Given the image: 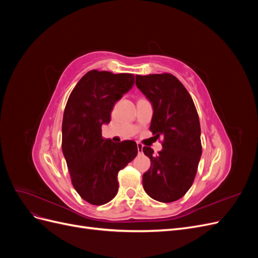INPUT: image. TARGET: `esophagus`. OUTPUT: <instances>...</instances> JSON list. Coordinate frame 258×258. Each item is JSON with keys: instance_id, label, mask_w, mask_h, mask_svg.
<instances>
[{"instance_id": "34e87169", "label": "esophagus", "mask_w": 258, "mask_h": 258, "mask_svg": "<svg viewBox=\"0 0 258 258\" xmlns=\"http://www.w3.org/2000/svg\"><path fill=\"white\" fill-rule=\"evenodd\" d=\"M137 146H138V152H139V154H141L142 151H143V145H142L141 143H138Z\"/></svg>"}]
</instances>
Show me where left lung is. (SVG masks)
I'll list each match as a JSON object with an SVG mask.
<instances>
[{
    "instance_id": "left-lung-1",
    "label": "left lung",
    "mask_w": 258,
    "mask_h": 258,
    "mask_svg": "<svg viewBox=\"0 0 258 258\" xmlns=\"http://www.w3.org/2000/svg\"><path fill=\"white\" fill-rule=\"evenodd\" d=\"M136 85L153 105L151 131L163 138L162 150L155 157L151 147H143L151 159V168L143 174L144 190L157 201L173 202L190 188L201 157L196 106L172 74L136 75Z\"/></svg>"
}]
</instances>
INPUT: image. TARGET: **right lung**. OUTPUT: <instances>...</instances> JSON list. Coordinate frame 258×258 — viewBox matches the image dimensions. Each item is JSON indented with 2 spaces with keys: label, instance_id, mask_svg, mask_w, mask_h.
Listing matches in <instances>:
<instances>
[{
  "label": "right lung",
  "instance_id": "right-lung-1",
  "mask_svg": "<svg viewBox=\"0 0 258 258\" xmlns=\"http://www.w3.org/2000/svg\"><path fill=\"white\" fill-rule=\"evenodd\" d=\"M135 84V75L92 70L76 84L62 120V152L75 190L90 205L111 201L118 191L117 174L138 154L137 143L102 138L117 101Z\"/></svg>",
  "mask_w": 258,
  "mask_h": 258
}]
</instances>
